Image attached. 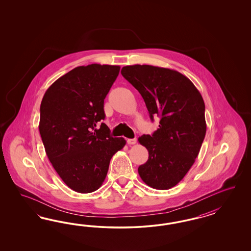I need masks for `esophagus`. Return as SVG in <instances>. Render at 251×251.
I'll return each instance as SVG.
<instances>
[{
	"label": "esophagus",
	"mask_w": 251,
	"mask_h": 251,
	"mask_svg": "<svg viewBox=\"0 0 251 251\" xmlns=\"http://www.w3.org/2000/svg\"><path fill=\"white\" fill-rule=\"evenodd\" d=\"M136 138H133V139H128V140H127L128 145H135V144H136Z\"/></svg>",
	"instance_id": "esophagus-1"
}]
</instances>
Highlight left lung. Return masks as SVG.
<instances>
[{
	"label": "left lung",
	"instance_id": "obj_1",
	"mask_svg": "<svg viewBox=\"0 0 251 251\" xmlns=\"http://www.w3.org/2000/svg\"><path fill=\"white\" fill-rule=\"evenodd\" d=\"M122 75L143 97L151 120L160 117L159 128L138 139L149 152L139 175L153 189L173 188L194 164L205 137L202 97L175 70L135 64L123 67Z\"/></svg>",
	"mask_w": 251,
	"mask_h": 251
}]
</instances>
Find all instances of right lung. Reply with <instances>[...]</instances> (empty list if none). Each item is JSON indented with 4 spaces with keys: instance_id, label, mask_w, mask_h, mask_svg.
<instances>
[{
    "instance_id": "obj_1",
    "label": "right lung",
    "mask_w": 251,
    "mask_h": 251,
    "mask_svg": "<svg viewBox=\"0 0 251 251\" xmlns=\"http://www.w3.org/2000/svg\"><path fill=\"white\" fill-rule=\"evenodd\" d=\"M120 66L89 64L73 69L51 84L41 101L38 129L52 167L70 189L99 190L109 162L126 145L110 136L104 99Z\"/></svg>"
}]
</instances>
